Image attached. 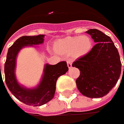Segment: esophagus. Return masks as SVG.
I'll list each match as a JSON object with an SVG mask.
<instances>
[{"mask_svg":"<svg viewBox=\"0 0 124 124\" xmlns=\"http://www.w3.org/2000/svg\"><path fill=\"white\" fill-rule=\"evenodd\" d=\"M67 64H68V67L69 68H72V61H71L70 60H68V61H67Z\"/></svg>","mask_w":124,"mask_h":124,"instance_id":"1","label":"esophagus"}]
</instances>
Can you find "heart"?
I'll list each match as a JSON object with an SVG mask.
<instances>
[{
  "instance_id": "obj_1",
  "label": "heart",
  "mask_w": 124,
  "mask_h": 124,
  "mask_svg": "<svg viewBox=\"0 0 124 124\" xmlns=\"http://www.w3.org/2000/svg\"><path fill=\"white\" fill-rule=\"evenodd\" d=\"M93 47V41L88 36H69L59 39L54 43L56 52L72 54L76 58L81 57L90 52Z\"/></svg>"
}]
</instances>
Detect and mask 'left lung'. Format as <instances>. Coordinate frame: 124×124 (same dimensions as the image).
Wrapping results in <instances>:
<instances>
[{
	"label": "left lung",
	"instance_id": "obj_1",
	"mask_svg": "<svg viewBox=\"0 0 124 124\" xmlns=\"http://www.w3.org/2000/svg\"><path fill=\"white\" fill-rule=\"evenodd\" d=\"M86 33L91 36L96 45L89 53L72 65L80 70L76 83L84 96L93 99L102 97L115 87L119 79L122 71L120 56L110 36L97 29H90Z\"/></svg>",
	"mask_w": 124,
	"mask_h": 124
}]
</instances>
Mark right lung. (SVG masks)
<instances>
[{
  "label": "right lung",
  "mask_w": 124,
  "mask_h": 124,
  "mask_svg": "<svg viewBox=\"0 0 124 124\" xmlns=\"http://www.w3.org/2000/svg\"><path fill=\"white\" fill-rule=\"evenodd\" d=\"M44 36L41 34L24 36L18 39L9 48L5 63V83L7 88L17 99L29 106H40L52 100L54 96L57 79L68 70L65 61H61L56 65L45 64L42 79L36 88L29 89L18 83L15 76V68L18 52L25 46L42 44Z\"/></svg>",
  "instance_id": "right-lung-1"
}]
</instances>
